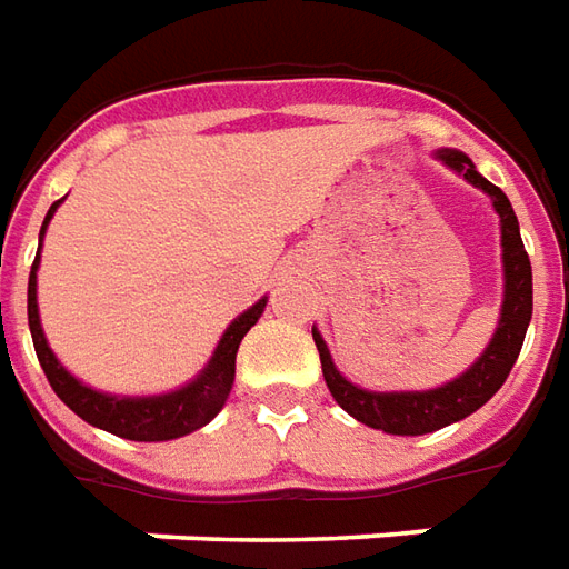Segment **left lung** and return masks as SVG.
I'll return each mask as SVG.
<instances>
[{
  "label": "left lung",
  "mask_w": 569,
  "mask_h": 569,
  "mask_svg": "<svg viewBox=\"0 0 569 569\" xmlns=\"http://www.w3.org/2000/svg\"><path fill=\"white\" fill-rule=\"evenodd\" d=\"M436 158L448 171L463 177L470 187L482 189L492 199V208L498 214L505 292H501V311H498L496 333L489 339V346L479 351L477 361L463 373L436 389L373 392V389H361L358 382L346 380L339 373V367L333 365V355L327 349L320 330L317 327L311 330L317 351H320L323 380L330 386L336 405L342 411H349L355 420H361L365 427L392 432V436H423V432L442 430L448 423H458L463 417L479 411L501 389V382L508 380L513 361L523 349V336H527L529 317H532V268H529V254L520 239V223H517L508 196L496 183H489L477 171V164L458 149H436Z\"/></svg>",
  "instance_id": "obj_1"
}]
</instances>
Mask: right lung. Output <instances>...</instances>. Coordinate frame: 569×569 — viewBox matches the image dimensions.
Here are the masks:
<instances>
[{"mask_svg":"<svg viewBox=\"0 0 569 569\" xmlns=\"http://www.w3.org/2000/svg\"><path fill=\"white\" fill-rule=\"evenodd\" d=\"M58 204L61 199L49 208V214L42 220L40 249ZM37 270H40V252L30 268V280H27V323H30L33 349H37L46 380L73 415L83 417L99 430L114 432L121 439H133V442H168V439H180V436H189V432L202 430L204 423H211L233 389L239 342L268 308V296H261L252 308L233 317L211 351L208 365L183 386H177L171 392H158V396H118V392H102V389H92L83 380H77L71 370L58 361L56 351L49 349V339L42 333L40 323V305H37Z\"/></svg>","mask_w":569,"mask_h":569,"instance_id":"1","label":"right lung"}]
</instances>
